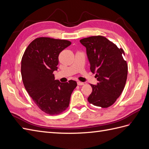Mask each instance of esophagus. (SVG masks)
<instances>
[{"instance_id": "obj_1", "label": "esophagus", "mask_w": 149, "mask_h": 149, "mask_svg": "<svg viewBox=\"0 0 149 149\" xmlns=\"http://www.w3.org/2000/svg\"><path fill=\"white\" fill-rule=\"evenodd\" d=\"M77 84H78V85H79V86H83V85L84 84V83L83 82H81V81H78V82H77Z\"/></svg>"}]
</instances>
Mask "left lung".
<instances>
[{
	"label": "left lung",
	"mask_w": 149,
	"mask_h": 149,
	"mask_svg": "<svg viewBox=\"0 0 149 149\" xmlns=\"http://www.w3.org/2000/svg\"><path fill=\"white\" fill-rule=\"evenodd\" d=\"M86 48L90 70L96 73L97 85L90 84L92 93L88 101L93 105L107 108L116 101L125 87L128 66L123 48L101 35L80 40Z\"/></svg>",
	"instance_id": "1"
}]
</instances>
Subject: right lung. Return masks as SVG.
<instances>
[{
  "label": "right lung",
  "mask_w": 149,
  "mask_h": 149,
  "mask_svg": "<svg viewBox=\"0 0 149 149\" xmlns=\"http://www.w3.org/2000/svg\"><path fill=\"white\" fill-rule=\"evenodd\" d=\"M71 42L66 40L39 37L26 48L22 58L21 74L24 86L37 106L49 115L64 112L70 104L72 92L77 86L73 80H55L58 56Z\"/></svg>",
  "instance_id": "add662e5"
}]
</instances>
